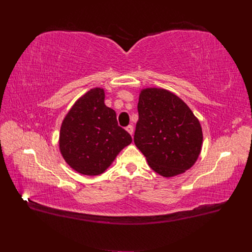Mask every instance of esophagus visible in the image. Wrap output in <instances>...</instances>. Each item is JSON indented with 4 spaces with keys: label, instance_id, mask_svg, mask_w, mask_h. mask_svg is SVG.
Wrapping results in <instances>:
<instances>
[{
    "label": "esophagus",
    "instance_id": "1",
    "mask_svg": "<svg viewBox=\"0 0 252 252\" xmlns=\"http://www.w3.org/2000/svg\"><path fill=\"white\" fill-rule=\"evenodd\" d=\"M126 130L132 135V134H133V126H132V125H128V126L126 127Z\"/></svg>",
    "mask_w": 252,
    "mask_h": 252
}]
</instances>
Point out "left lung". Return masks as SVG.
Instances as JSON below:
<instances>
[{
  "label": "left lung",
  "instance_id": "8db88e82",
  "mask_svg": "<svg viewBox=\"0 0 252 252\" xmlns=\"http://www.w3.org/2000/svg\"><path fill=\"white\" fill-rule=\"evenodd\" d=\"M134 144L152 170L165 178L184 173L194 165L203 144L199 120L171 91L141 90Z\"/></svg>",
  "mask_w": 252,
  "mask_h": 252
}]
</instances>
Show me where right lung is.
Segmentation results:
<instances>
[{
	"label": "right lung",
	"instance_id": "obj_1",
	"mask_svg": "<svg viewBox=\"0 0 252 252\" xmlns=\"http://www.w3.org/2000/svg\"><path fill=\"white\" fill-rule=\"evenodd\" d=\"M104 89H90L73 104L63 120L59 146L65 162L84 175H98L132 142L118 125L117 113L104 103Z\"/></svg>",
	"mask_w": 252,
	"mask_h": 252
}]
</instances>
